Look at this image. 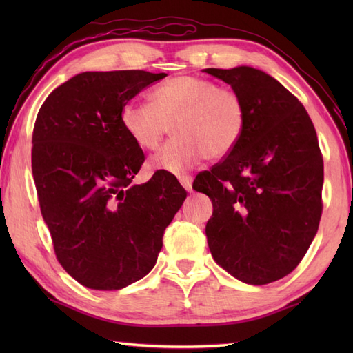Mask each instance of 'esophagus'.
Returning a JSON list of instances; mask_svg holds the SVG:
<instances>
[{
  "instance_id": "obj_1",
  "label": "esophagus",
  "mask_w": 353,
  "mask_h": 353,
  "mask_svg": "<svg viewBox=\"0 0 353 353\" xmlns=\"http://www.w3.org/2000/svg\"><path fill=\"white\" fill-rule=\"evenodd\" d=\"M179 181H181L182 186L186 190V191H191L192 190V179L191 176H179Z\"/></svg>"
}]
</instances>
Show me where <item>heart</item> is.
<instances>
[{
  "label": "heart",
  "mask_w": 353,
  "mask_h": 353,
  "mask_svg": "<svg viewBox=\"0 0 353 353\" xmlns=\"http://www.w3.org/2000/svg\"><path fill=\"white\" fill-rule=\"evenodd\" d=\"M152 100L153 104L127 101L121 123L144 150H156L171 127L176 138L154 154L153 168L182 174L205 157L228 156L243 138L247 110L235 89L182 74L157 86Z\"/></svg>",
  "instance_id": "1"
}]
</instances>
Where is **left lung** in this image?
Returning <instances> with one entry per match:
<instances>
[{
	"label": "left lung",
	"instance_id": "8db88e82",
	"mask_svg": "<svg viewBox=\"0 0 353 353\" xmlns=\"http://www.w3.org/2000/svg\"><path fill=\"white\" fill-rule=\"evenodd\" d=\"M203 71L235 89L247 110L238 145L192 183L212 200L209 250L238 281H279L308 252L323 211L316 129L303 104L268 74L250 66Z\"/></svg>",
	"mask_w": 353,
	"mask_h": 353
}]
</instances>
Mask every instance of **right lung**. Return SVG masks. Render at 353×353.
<instances>
[{"instance_id": "right-lung-1", "label": "right lung", "mask_w": 353, "mask_h": 353, "mask_svg": "<svg viewBox=\"0 0 353 353\" xmlns=\"http://www.w3.org/2000/svg\"><path fill=\"white\" fill-rule=\"evenodd\" d=\"M167 77L139 70L81 72L37 112L32 171L57 261L79 283L119 290L156 264L163 232L186 199L168 171L133 185L144 163L121 109Z\"/></svg>"}]
</instances>
